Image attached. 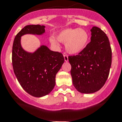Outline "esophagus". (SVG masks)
Wrapping results in <instances>:
<instances>
[{"instance_id":"esophagus-1","label":"esophagus","mask_w":122,"mask_h":122,"mask_svg":"<svg viewBox=\"0 0 122 122\" xmlns=\"http://www.w3.org/2000/svg\"><path fill=\"white\" fill-rule=\"evenodd\" d=\"M64 61H66V62H67V61H68V56H67V55H65V54H64Z\"/></svg>"}]
</instances>
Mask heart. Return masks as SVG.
Returning <instances> with one entry per match:
<instances>
[{
    "instance_id": "obj_1",
    "label": "heart",
    "mask_w": 122,
    "mask_h": 122,
    "mask_svg": "<svg viewBox=\"0 0 122 122\" xmlns=\"http://www.w3.org/2000/svg\"><path fill=\"white\" fill-rule=\"evenodd\" d=\"M60 42L65 43L66 50L70 54L76 55L83 50L89 40L87 32L83 29H65L57 35ZM50 42L54 46H58V41L54 37H50Z\"/></svg>"
}]
</instances>
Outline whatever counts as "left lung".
I'll use <instances>...</instances> for the list:
<instances>
[{"label":"left lung","instance_id":"1","mask_svg":"<svg viewBox=\"0 0 122 122\" xmlns=\"http://www.w3.org/2000/svg\"><path fill=\"white\" fill-rule=\"evenodd\" d=\"M91 42L76 56H69L74 86L81 93L99 90L108 78L112 63V50L107 36L100 28L91 29Z\"/></svg>","mask_w":122,"mask_h":122}]
</instances>
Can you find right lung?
<instances>
[{
    "label": "right lung",
    "mask_w": 122,
    "mask_h": 122,
    "mask_svg": "<svg viewBox=\"0 0 122 122\" xmlns=\"http://www.w3.org/2000/svg\"><path fill=\"white\" fill-rule=\"evenodd\" d=\"M45 26L27 25L17 34L12 48V65L19 83L24 90L34 97H42L53 90L55 77L64 62L62 53L42 45L34 53L23 50L21 37L24 34L42 35Z\"/></svg>",
    "instance_id": "1"
}]
</instances>
